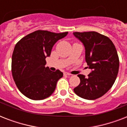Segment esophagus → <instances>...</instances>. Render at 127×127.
<instances>
[{"instance_id":"34e87169","label":"esophagus","mask_w":127,"mask_h":127,"mask_svg":"<svg viewBox=\"0 0 127 127\" xmlns=\"http://www.w3.org/2000/svg\"><path fill=\"white\" fill-rule=\"evenodd\" d=\"M64 76H70L71 74H70V73H68V72H64Z\"/></svg>"}]
</instances>
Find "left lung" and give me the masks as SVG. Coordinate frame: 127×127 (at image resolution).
Listing matches in <instances>:
<instances>
[{"label":"left lung","mask_w":127,"mask_h":127,"mask_svg":"<svg viewBox=\"0 0 127 127\" xmlns=\"http://www.w3.org/2000/svg\"><path fill=\"white\" fill-rule=\"evenodd\" d=\"M85 47V59L90 69L88 77L78 74L80 83L74 89L82 98L94 100L106 94L114 84L119 67L116 48L110 39L95 32H74Z\"/></svg>","instance_id":"obj_1"}]
</instances>
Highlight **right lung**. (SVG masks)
Masks as SVG:
<instances>
[{"label":"right lung","mask_w":127,"mask_h":127,"mask_svg":"<svg viewBox=\"0 0 127 127\" xmlns=\"http://www.w3.org/2000/svg\"><path fill=\"white\" fill-rule=\"evenodd\" d=\"M67 34L37 30L17 43L12 57V72L16 86L25 96L41 100L54 92L63 73L45 67V59L50 56L55 43Z\"/></svg>","instance_id":"obj_1"}]
</instances>
